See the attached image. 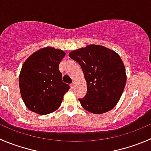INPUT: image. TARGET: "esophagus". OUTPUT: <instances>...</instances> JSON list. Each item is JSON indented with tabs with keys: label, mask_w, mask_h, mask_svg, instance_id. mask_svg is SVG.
<instances>
[{
	"label": "esophagus",
	"mask_w": 151,
	"mask_h": 151,
	"mask_svg": "<svg viewBox=\"0 0 151 151\" xmlns=\"http://www.w3.org/2000/svg\"><path fill=\"white\" fill-rule=\"evenodd\" d=\"M71 88H72V89L74 88V82H72V83L71 84Z\"/></svg>",
	"instance_id": "34e87169"
}]
</instances>
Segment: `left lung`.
I'll list each match as a JSON object with an SVG mask.
<instances>
[{"instance_id": "1", "label": "left lung", "mask_w": 151, "mask_h": 151, "mask_svg": "<svg viewBox=\"0 0 151 151\" xmlns=\"http://www.w3.org/2000/svg\"><path fill=\"white\" fill-rule=\"evenodd\" d=\"M69 57L81 66L87 83V93L78 99L84 109L96 114L116 106L125 83V68L115 52L98 45L72 51Z\"/></svg>"}]
</instances>
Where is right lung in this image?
Masks as SVG:
<instances>
[{"mask_svg":"<svg viewBox=\"0 0 151 151\" xmlns=\"http://www.w3.org/2000/svg\"><path fill=\"white\" fill-rule=\"evenodd\" d=\"M65 52L52 47L32 54L22 66L19 86L22 99L32 112L46 115L56 111L70 88L63 82L59 64Z\"/></svg>","mask_w":151,"mask_h":151,"instance_id":"obj_1","label":"right lung"}]
</instances>
